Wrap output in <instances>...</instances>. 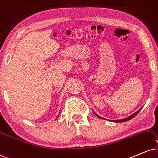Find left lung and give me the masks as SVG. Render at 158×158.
I'll return each instance as SVG.
<instances>
[{"label": "left lung", "mask_w": 158, "mask_h": 158, "mask_svg": "<svg viewBox=\"0 0 158 158\" xmlns=\"http://www.w3.org/2000/svg\"><path fill=\"white\" fill-rule=\"evenodd\" d=\"M140 109H139V110L138 111V112H135V113H134V114H131V115H130V116L127 117V118H123V119H122V120H114V122H116V123H120V122H126V121H128V120H131V118H134V117L136 116L137 114H138V112H140ZM94 114H95L96 116H98V118H101V119H103V118H101V117H100L99 115H98V114H96V113H94ZM110 121H112V120H110Z\"/></svg>", "instance_id": "obj_1"}]
</instances>
